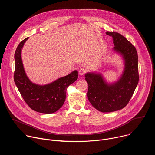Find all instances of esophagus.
<instances>
[{"mask_svg":"<svg viewBox=\"0 0 155 155\" xmlns=\"http://www.w3.org/2000/svg\"><path fill=\"white\" fill-rule=\"evenodd\" d=\"M78 72H79V74H80V75H84V74H85L86 73V69H84V68H81V69L79 70Z\"/></svg>","mask_w":155,"mask_h":155,"instance_id":"34e87169","label":"esophagus"}]
</instances>
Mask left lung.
<instances>
[{"mask_svg": "<svg viewBox=\"0 0 155 155\" xmlns=\"http://www.w3.org/2000/svg\"><path fill=\"white\" fill-rule=\"evenodd\" d=\"M113 37L114 51L120 53L125 68L120 79L108 84L100 74L87 73V98L92 105L101 112H112L123 108L129 102L139 82L138 55L135 47L124 36L116 32H107Z\"/></svg>", "mask_w": 155, "mask_h": 155, "instance_id": "1", "label": "left lung"}]
</instances>
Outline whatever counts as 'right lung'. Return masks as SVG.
I'll return each instance as SVG.
<instances>
[{"label": "right lung", "instance_id": "1", "mask_svg": "<svg viewBox=\"0 0 155 155\" xmlns=\"http://www.w3.org/2000/svg\"><path fill=\"white\" fill-rule=\"evenodd\" d=\"M28 39V37L21 41L15 51V83L21 96L31 109L42 114L54 113L63 105L67 88L77 80L78 72L75 71L46 85L32 83L25 73L21 56V49Z\"/></svg>", "mask_w": 155, "mask_h": 155}]
</instances>
